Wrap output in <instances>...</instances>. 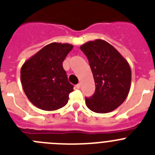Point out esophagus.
I'll list each match as a JSON object with an SVG mask.
<instances>
[{
    "mask_svg": "<svg viewBox=\"0 0 155 155\" xmlns=\"http://www.w3.org/2000/svg\"><path fill=\"white\" fill-rule=\"evenodd\" d=\"M76 87L77 88V89H80V87H81V84H80V83H79V84L76 85Z\"/></svg>",
    "mask_w": 155,
    "mask_h": 155,
    "instance_id": "34e87169",
    "label": "esophagus"
}]
</instances>
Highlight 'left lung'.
I'll return each instance as SVG.
<instances>
[{
  "label": "left lung",
  "instance_id": "left-lung-1",
  "mask_svg": "<svg viewBox=\"0 0 155 155\" xmlns=\"http://www.w3.org/2000/svg\"><path fill=\"white\" fill-rule=\"evenodd\" d=\"M80 49L87 57L96 86L94 94L86 97V105L98 114L114 110L124 102L130 89L129 63L104 40L88 41L81 45Z\"/></svg>",
  "mask_w": 155,
  "mask_h": 155
}]
</instances>
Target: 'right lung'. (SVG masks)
I'll return each mask as SVG.
<instances>
[{
    "instance_id": "obj_1",
    "label": "right lung",
    "mask_w": 155,
    "mask_h": 155,
    "mask_svg": "<svg viewBox=\"0 0 155 155\" xmlns=\"http://www.w3.org/2000/svg\"><path fill=\"white\" fill-rule=\"evenodd\" d=\"M72 48L73 45L68 43H50L22 65V88L38 108L55 110L68 103L73 86L68 80L62 62Z\"/></svg>"
}]
</instances>
